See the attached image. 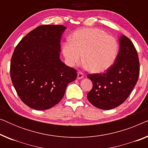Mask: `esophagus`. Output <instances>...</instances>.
Returning <instances> with one entry per match:
<instances>
[{"label":"esophagus","instance_id":"34e87169","mask_svg":"<svg viewBox=\"0 0 148 148\" xmlns=\"http://www.w3.org/2000/svg\"><path fill=\"white\" fill-rule=\"evenodd\" d=\"M84 77V73L82 72H78L77 73V79H82Z\"/></svg>","mask_w":148,"mask_h":148}]
</instances>
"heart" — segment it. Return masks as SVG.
<instances>
[{"instance_id": "heart-1", "label": "heart", "mask_w": 148, "mask_h": 148, "mask_svg": "<svg viewBox=\"0 0 148 148\" xmlns=\"http://www.w3.org/2000/svg\"><path fill=\"white\" fill-rule=\"evenodd\" d=\"M119 44L112 36L98 28H84L73 34L62 45V53L70 65L83 63L93 73L104 72L114 64Z\"/></svg>"}]
</instances>
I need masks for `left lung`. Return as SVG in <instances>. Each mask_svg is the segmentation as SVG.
<instances>
[{"label":"left lung","mask_w":148,"mask_h":148,"mask_svg":"<svg viewBox=\"0 0 148 148\" xmlns=\"http://www.w3.org/2000/svg\"><path fill=\"white\" fill-rule=\"evenodd\" d=\"M120 49L115 62L101 73L88 75L93 83L87 97L93 106L110 110L123 104L132 92L139 75L137 50L127 36L119 38Z\"/></svg>","instance_id":"obj_1"}]
</instances>
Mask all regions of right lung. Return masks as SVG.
I'll return each instance as SVG.
<instances>
[{"instance_id":"obj_1","label":"right lung","mask_w":148,"mask_h":148,"mask_svg":"<svg viewBox=\"0 0 148 148\" xmlns=\"http://www.w3.org/2000/svg\"><path fill=\"white\" fill-rule=\"evenodd\" d=\"M66 27L44 25L28 33L12 56V83L24 104L35 110H47L57 104L77 71L60 59V38Z\"/></svg>"}]
</instances>
